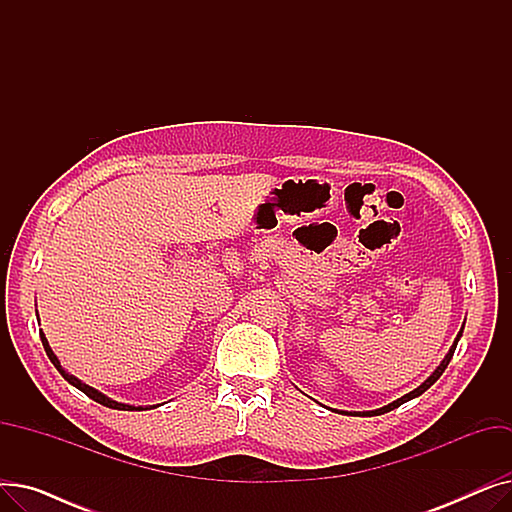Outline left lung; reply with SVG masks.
<instances>
[{"mask_svg":"<svg viewBox=\"0 0 512 512\" xmlns=\"http://www.w3.org/2000/svg\"><path fill=\"white\" fill-rule=\"evenodd\" d=\"M461 334L463 332H459V336H456V340H454V344L450 346V351H448V355L444 357V361L438 365V369L432 373V375H429V378L419 386V388H415L413 392H409V394H405V396H402V398H398V400H394L392 402V405H388V407H384V409H378V411H371V413H363V415H382V413H388V411H392V409H396V407H400L402 405V402H407V400H411V398H415V396H419V394H423L429 386H434L436 382H438V378H440V375L444 373V369L448 367V363H450V359H452V355H454V348H456V342H459V338H461Z\"/></svg>","mask_w":512,"mask_h":512,"instance_id":"obj_1","label":"left lung"}]
</instances>
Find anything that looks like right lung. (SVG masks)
I'll list each match as a JSON object with an SVG mask.
<instances>
[{
  "label": "right lung",
  "instance_id": "1",
  "mask_svg": "<svg viewBox=\"0 0 512 512\" xmlns=\"http://www.w3.org/2000/svg\"><path fill=\"white\" fill-rule=\"evenodd\" d=\"M41 334V342H43V348H45V353H47V357H49V361L56 365V369L62 373V378L68 382V384H72L74 388H78L80 392H85L89 398H93L95 402H99V405H103V407H110V409H118V411H141V407H130V405H122V402H116V400H110L107 398L105 394H101V392H97L95 388H91V386H87V384H83L80 380H76L74 375H70V373H66L64 369H62V365H60V361H58V357L53 355V351L49 348V344H47V338H45V334L43 332H39Z\"/></svg>",
  "mask_w": 512,
  "mask_h": 512
}]
</instances>
